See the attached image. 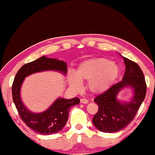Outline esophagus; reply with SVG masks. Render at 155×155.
Masks as SVG:
<instances>
[{
  "label": "esophagus",
  "mask_w": 155,
  "mask_h": 155,
  "mask_svg": "<svg viewBox=\"0 0 155 155\" xmlns=\"http://www.w3.org/2000/svg\"><path fill=\"white\" fill-rule=\"evenodd\" d=\"M80 101L83 104H87L88 102V100H87V99H86V98H81V99L80 100Z\"/></svg>",
  "instance_id": "obj_1"
}]
</instances>
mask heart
I'll return each instance as SVG.
<instances>
[{
  "label": "heart",
  "instance_id": "heart-1",
  "mask_svg": "<svg viewBox=\"0 0 155 155\" xmlns=\"http://www.w3.org/2000/svg\"><path fill=\"white\" fill-rule=\"evenodd\" d=\"M120 72L119 65L106 58L91 59L78 66L77 75L70 74L68 81L75 90L81 88V81H88L87 87L90 92L100 94L108 90L118 77Z\"/></svg>",
  "mask_w": 155,
  "mask_h": 155
}]
</instances>
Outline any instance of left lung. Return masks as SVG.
<instances>
[{
  "instance_id": "1",
  "label": "left lung",
  "mask_w": 155,
  "mask_h": 155,
  "mask_svg": "<svg viewBox=\"0 0 155 155\" xmlns=\"http://www.w3.org/2000/svg\"><path fill=\"white\" fill-rule=\"evenodd\" d=\"M123 58L126 71L122 81L94 99L99 108L93 117V123L97 129L104 133L117 132L129 124L145 97L147 85L143 71L134 61ZM126 86L134 89V97L130 103L121 104L116 99V95Z\"/></svg>"
}]
</instances>
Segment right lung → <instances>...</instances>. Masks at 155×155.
I'll list each match as a JSON object with an SVG mask.
<instances>
[{
    "instance_id": "add662e5",
    "label": "right lung",
    "mask_w": 155,
    "mask_h": 155,
    "mask_svg": "<svg viewBox=\"0 0 155 155\" xmlns=\"http://www.w3.org/2000/svg\"><path fill=\"white\" fill-rule=\"evenodd\" d=\"M66 62L45 56L33 62L24 64L14 78L12 86L13 102L21 120L31 129L42 135L56 134L62 129L66 124L71 107L78 104V97L71 100L57 99L55 102L45 112L36 114L29 112L24 105L20 98V88L26 77L31 74L46 70H56L66 74L67 72Z\"/></svg>"
}]
</instances>
